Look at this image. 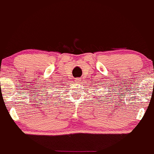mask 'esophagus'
<instances>
[{
    "instance_id": "esophagus-1",
    "label": "esophagus",
    "mask_w": 154,
    "mask_h": 154,
    "mask_svg": "<svg viewBox=\"0 0 154 154\" xmlns=\"http://www.w3.org/2000/svg\"><path fill=\"white\" fill-rule=\"evenodd\" d=\"M76 80H77V82H79V81H80V78H76Z\"/></svg>"
}]
</instances>
